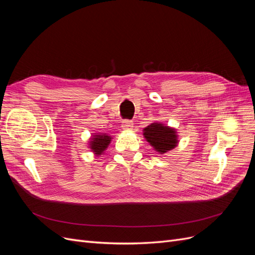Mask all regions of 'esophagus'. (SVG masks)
Listing matches in <instances>:
<instances>
[{
  "mask_svg": "<svg viewBox=\"0 0 255 255\" xmlns=\"http://www.w3.org/2000/svg\"><path fill=\"white\" fill-rule=\"evenodd\" d=\"M134 123L130 120H125L122 122V128L123 129H133Z\"/></svg>",
  "mask_w": 255,
  "mask_h": 255,
  "instance_id": "1",
  "label": "esophagus"
}]
</instances>
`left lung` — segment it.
<instances>
[{
    "instance_id": "1",
    "label": "left lung",
    "mask_w": 255,
    "mask_h": 255,
    "mask_svg": "<svg viewBox=\"0 0 255 255\" xmlns=\"http://www.w3.org/2000/svg\"><path fill=\"white\" fill-rule=\"evenodd\" d=\"M143 136L156 152L164 154L177 145L176 130L163 123L153 122L143 128Z\"/></svg>"
}]
</instances>
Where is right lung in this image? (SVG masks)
<instances>
[{
    "label": "right lung",
    "mask_w": 255,
    "mask_h": 255,
    "mask_svg": "<svg viewBox=\"0 0 255 255\" xmlns=\"http://www.w3.org/2000/svg\"><path fill=\"white\" fill-rule=\"evenodd\" d=\"M112 136H109L106 133L103 134H97L90 138L89 141V148L94 152L97 156L102 155V153L106 150L107 146L112 141Z\"/></svg>",
    "instance_id": "right-lung-1"
}]
</instances>
